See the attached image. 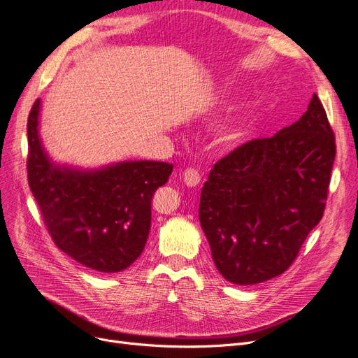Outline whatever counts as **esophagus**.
I'll list each match as a JSON object with an SVG mask.
<instances>
[{"instance_id": "1", "label": "esophagus", "mask_w": 358, "mask_h": 358, "mask_svg": "<svg viewBox=\"0 0 358 358\" xmlns=\"http://www.w3.org/2000/svg\"><path fill=\"white\" fill-rule=\"evenodd\" d=\"M201 178H202V177H201V174H199V171L194 169V168H187L186 171L182 172V180H184V182H186L187 187H196V186H199Z\"/></svg>"}]
</instances>
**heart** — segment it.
Segmentation results:
<instances>
[{
	"label": "heart",
	"instance_id": "1",
	"mask_svg": "<svg viewBox=\"0 0 358 358\" xmlns=\"http://www.w3.org/2000/svg\"><path fill=\"white\" fill-rule=\"evenodd\" d=\"M243 134V113L241 106H233L214 125V136L221 144H234Z\"/></svg>",
	"mask_w": 358,
	"mask_h": 358
}]
</instances>
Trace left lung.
<instances>
[{
  "mask_svg": "<svg viewBox=\"0 0 358 358\" xmlns=\"http://www.w3.org/2000/svg\"><path fill=\"white\" fill-rule=\"evenodd\" d=\"M335 155L334 131L314 94L299 121L214 165L199 220L224 279L257 285L292 266L323 217Z\"/></svg>",
  "mask_w": 358,
  "mask_h": 358,
  "instance_id": "1",
  "label": "left lung"
}]
</instances>
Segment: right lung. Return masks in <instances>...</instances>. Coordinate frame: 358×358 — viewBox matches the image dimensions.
<instances>
[{
  "label": "right lung",
  "instance_id": "obj_1",
  "mask_svg": "<svg viewBox=\"0 0 358 358\" xmlns=\"http://www.w3.org/2000/svg\"><path fill=\"white\" fill-rule=\"evenodd\" d=\"M39 99L28 117V181L56 246L83 266L117 273L143 252L152 221V197L172 165L129 161L100 169L57 165L38 132Z\"/></svg>",
  "mask_w": 358,
  "mask_h": 358
}]
</instances>
